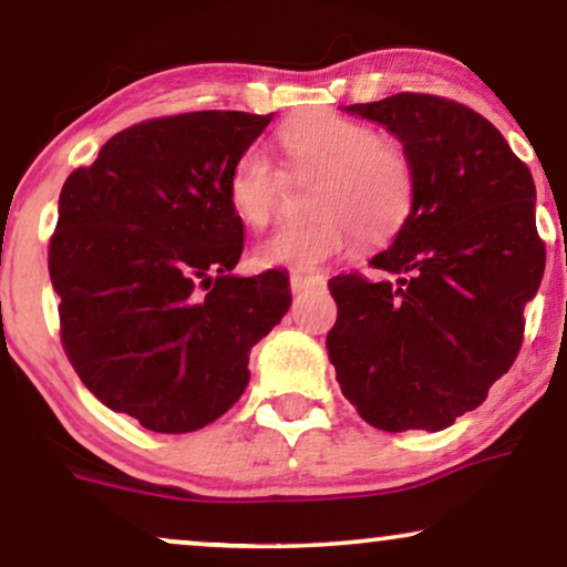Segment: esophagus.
I'll use <instances>...</instances> for the list:
<instances>
[{"instance_id": "esophagus-1", "label": "esophagus", "mask_w": 567, "mask_h": 567, "mask_svg": "<svg viewBox=\"0 0 567 567\" xmlns=\"http://www.w3.org/2000/svg\"><path fill=\"white\" fill-rule=\"evenodd\" d=\"M289 286H291L293 293L307 291V289H317V286H324V276L322 274H291Z\"/></svg>"}]
</instances>
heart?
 I'll return each mask as SVG.
<instances>
[{
    "instance_id": "1",
    "label": "heart",
    "mask_w": 567,
    "mask_h": 567,
    "mask_svg": "<svg viewBox=\"0 0 567 567\" xmlns=\"http://www.w3.org/2000/svg\"><path fill=\"white\" fill-rule=\"evenodd\" d=\"M286 157L301 173L322 175L309 221L278 227L258 245L262 266L320 268L355 245H382L405 227L415 206V175L400 144L369 123L336 113H309L278 131ZM284 173L262 146L239 152L229 173V200L252 227L274 219Z\"/></svg>"
}]
</instances>
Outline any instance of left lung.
Here are the masks:
<instances>
[{"mask_svg":"<svg viewBox=\"0 0 567 567\" xmlns=\"http://www.w3.org/2000/svg\"><path fill=\"white\" fill-rule=\"evenodd\" d=\"M402 142L415 206L371 266L330 278L328 353L340 390L379 431H441L475 410L516 361L524 307L545 274L529 167L456 100L398 92L348 105Z\"/></svg>","mask_w":567,"mask_h":567,"instance_id":"1","label":"left lung"}]
</instances>
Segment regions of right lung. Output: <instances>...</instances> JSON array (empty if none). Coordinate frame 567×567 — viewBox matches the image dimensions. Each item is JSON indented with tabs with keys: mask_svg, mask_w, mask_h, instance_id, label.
<instances>
[{
	"mask_svg": "<svg viewBox=\"0 0 567 567\" xmlns=\"http://www.w3.org/2000/svg\"><path fill=\"white\" fill-rule=\"evenodd\" d=\"M270 118L134 123L61 188L49 243L61 346L105 408L150 431L190 433L227 413L250 382V348L291 305L281 270L231 276L245 224L229 173Z\"/></svg>",
	"mask_w": 567,
	"mask_h": 567,
	"instance_id": "right-lung-1",
	"label": "right lung"
}]
</instances>
